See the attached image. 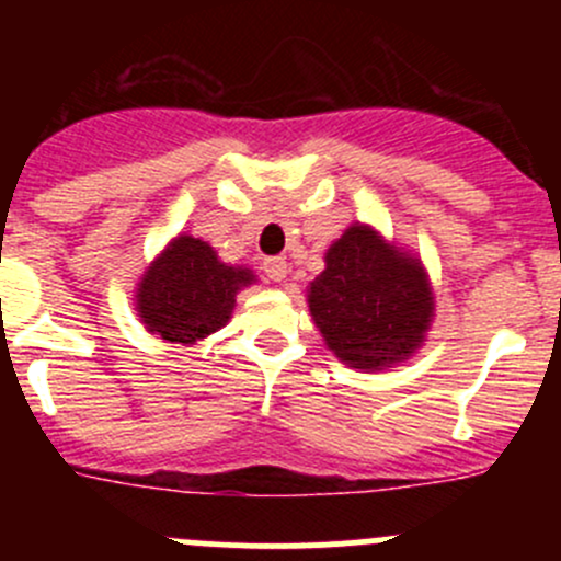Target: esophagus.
Segmentation results:
<instances>
[{
    "label": "esophagus",
    "instance_id": "1",
    "mask_svg": "<svg viewBox=\"0 0 561 561\" xmlns=\"http://www.w3.org/2000/svg\"><path fill=\"white\" fill-rule=\"evenodd\" d=\"M263 271L271 282H282L287 276V260L285 257H265Z\"/></svg>",
    "mask_w": 561,
    "mask_h": 561
}]
</instances>
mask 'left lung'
<instances>
[{"instance_id":"8db88e82","label":"left lung","mask_w":561,"mask_h":561,"mask_svg":"<svg viewBox=\"0 0 561 561\" xmlns=\"http://www.w3.org/2000/svg\"><path fill=\"white\" fill-rule=\"evenodd\" d=\"M309 312L328 347L353 369H382L421 347L434 301L421 263L364 225L325 254Z\"/></svg>"}]
</instances>
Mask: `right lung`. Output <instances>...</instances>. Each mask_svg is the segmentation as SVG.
I'll return each instance as SVG.
<instances>
[{
    "label": "right lung",
    "mask_w": 561,
    "mask_h": 561,
    "mask_svg": "<svg viewBox=\"0 0 561 561\" xmlns=\"http://www.w3.org/2000/svg\"><path fill=\"white\" fill-rule=\"evenodd\" d=\"M252 279L249 268L219 263L206 241L179 236L138 285L140 320L165 342L192 344L230 320L236 293Z\"/></svg>",
    "instance_id": "add662e5"
}]
</instances>
